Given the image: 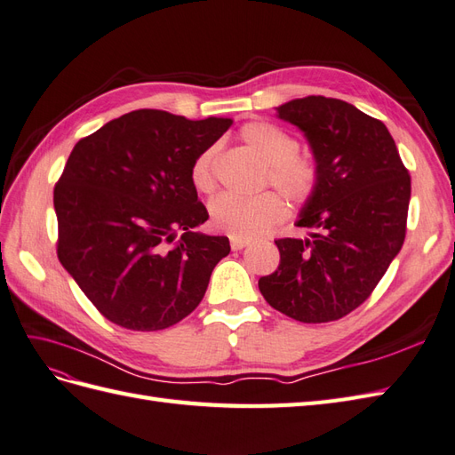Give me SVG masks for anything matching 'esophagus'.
<instances>
[{
    "mask_svg": "<svg viewBox=\"0 0 455 455\" xmlns=\"http://www.w3.org/2000/svg\"><path fill=\"white\" fill-rule=\"evenodd\" d=\"M250 243L248 238H238V236H230V248L238 251V250H243Z\"/></svg>",
    "mask_w": 455,
    "mask_h": 455,
    "instance_id": "obj_1",
    "label": "esophagus"
}]
</instances>
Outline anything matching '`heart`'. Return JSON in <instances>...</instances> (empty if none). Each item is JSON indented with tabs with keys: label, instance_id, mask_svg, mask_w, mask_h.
Returning a JSON list of instances; mask_svg holds the SVG:
<instances>
[{
	"label": "heart",
	"instance_id": "obj_1",
	"mask_svg": "<svg viewBox=\"0 0 455 455\" xmlns=\"http://www.w3.org/2000/svg\"><path fill=\"white\" fill-rule=\"evenodd\" d=\"M240 138L255 156L267 163V180L288 200L304 204L317 190L319 169L307 156L298 154V140L271 123H248ZM190 179L194 188L212 194L217 188V148L204 149L192 163ZM212 225L230 236L255 238L265 235L288 215L284 200L276 192L253 197L220 194L209 204Z\"/></svg>",
	"mask_w": 455,
	"mask_h": 455
}]
</instances>
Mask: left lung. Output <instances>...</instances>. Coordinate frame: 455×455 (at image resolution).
Here are the masks:
<instances>
[{
  "mask_svg": "<svg viewBox=\"0 0 455 455\" xmlns=\"http://www.w3.org/2000/svg\"><path fill=\"white\" fill-rule=\"evenodd\" d=\"M276 115L307 138L319 184L296 223L309 238L275 240L281 263L259 278V290L296 321L342 319L371 296L403 246L410 172L388 128L352 103L307 96Z\"/></svg>",
  "mask_w": 455,
  "mask_h": 455,
  "instance_id": "left-lung-1",
  "label": "left lung"
}]
</instances>
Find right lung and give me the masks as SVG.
<instances>
[{
	"label": "right lung",
	"mask_w": 455,
	"mask_h": 455,
	"mask_svg": "<svg viewBox=\"0 0 455 455\" xmlns=\"http://www.w3.org/2000/svg\"><path fill=\"white\" fill-rule=\"evenodd\" d=\"M230 124L138 109L73 148L53 188L57 258L111 323L163 331L200 306L230 243L194 232L209 215L190 171Z\"/></svg>",
	"instance_id": "right-lung-1"
}]
</instances>
